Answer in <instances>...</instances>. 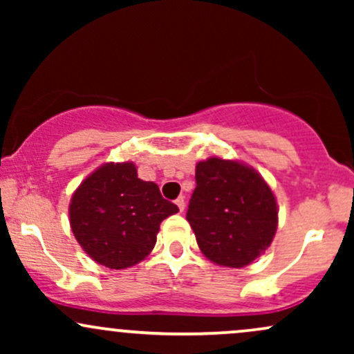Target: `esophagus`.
I'll use <instances>...</instances> for the list:
<instances>
[{
    "instance_id": "esophagus-1",
    "label": "esophagus",
    "mask_w": 354,
    "mask_h": 354,
    "mask_svg": "<svg viewBox=\"0 0 354 354\" xmlns=\"http://www.w3.org/2000/svg\"><path fill=\"white\" fill-rule=\"evenodd\" d=\"M176 206H178V208H180V211H185V206H186L185 198H183V196L178 198V200H176Z\"/></svg>"
}]
</instances>
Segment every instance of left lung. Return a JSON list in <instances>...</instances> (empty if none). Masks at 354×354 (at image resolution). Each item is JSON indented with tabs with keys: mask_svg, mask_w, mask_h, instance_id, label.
Here are the masks:
<instances>
[{
	"mask_svg": "<svg viewBox=\"0 0 354 354\" xmlns=\"http://www.w3.org/2000/svg\"><path fill=\"white\" fill-rule=\"evenodd\" d=\"M194 178L186 219L203 254L216 265L241 268L265 253L278 226L266 181L253 168L221 158L198 163Z\"/></svg>",
	"mask_w": 354,
	"mask_h": 354,
	"instance_id": "1",
	"label": "left lung"
}]
</instances>
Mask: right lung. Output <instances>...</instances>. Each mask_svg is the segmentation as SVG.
I'll list each match as a JSON object with an SVG mask.
<instances>
[{
  "label": "right lung",
  "instance_id": "add662e5",
  "mask_svg": "<svg viewBox=\"0 0 354 354\" xmlns=\"http://www.w3.org/2000/svg\"><path fill=\"white\" fill-rule=\"evenodd\" d=\"M178 213L156 183L138 178L133 163H108L75 191L70 223L75 238L100 265L123 270L140 263L156 243L163 219Z\"/></svg>",
  "mask_w": 354,
  "mask_h": 354
}]
</instances>
